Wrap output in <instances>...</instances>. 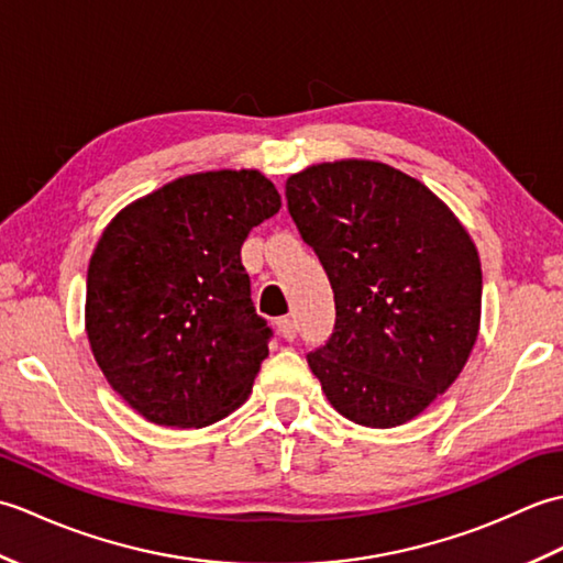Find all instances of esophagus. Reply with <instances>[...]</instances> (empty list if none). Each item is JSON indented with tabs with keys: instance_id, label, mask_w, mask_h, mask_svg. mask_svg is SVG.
Listing matches in <instances>:
<instances>
[{
	"instance_id": "obj_1",
	"label": "esophagus",
	"mask_w": 563,
	"mask_h": 563,
	"mask_svg": "<svg viewBox=\"0 0 563 563\" xmlns=\"http://www.w3.org/2000/svg\"><path fill=\"white\" fill-rule=\"evenodd\" d=\"M278 331H280V336H283L285 341H292V339L297 336V324H295V319H290V317H283V319H278Z\"/></svg>"
}]
</instances>
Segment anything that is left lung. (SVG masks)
I'll list each match as a JSON object with an SVG mask.
<instances>
[{
	"instance_id": "left-lung-1",
	"label": "left lung",
	"mask_w": 563,
	"mask_h": 563,
	"mask_svg": "<svg viewBox=\"0 0 563 563\" xmlns=\"http://www.w3.org/2000/svg\"><path fill=\"white\" fill-rule=\"evenodd\" d=\"M288 210L324 266L336 324L307 363L349 421L394 428L445 394L479 336L482 261L433 190L389 164H312Z\"/></svg>"
}]
</instances>
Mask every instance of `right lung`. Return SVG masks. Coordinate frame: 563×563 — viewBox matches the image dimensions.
Returning a JSON list of instances; mask_svg holds the SVG:
<instances>
[{
	"mask_svg": "<svg viewBox=\"0 0 563 563\" xmlns=\"http://www.w3.org/2000/svg\"><path fill=\"white\" fill-rule=\"evenodd\" d=\"M280 210L256 169L188 174L130 202L87 273V336L109 385L150 423L202 428L246 401L271 329L242 244Z\"/></svg>",
	"mask_w": 563,
	"mask_h": 563,
	"instance_id": "obj_1",
	"label": "right lung"
}]
</instances>
